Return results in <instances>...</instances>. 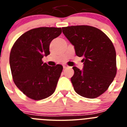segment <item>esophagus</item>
Instances as JSON below:
<instances>
[{
	"instance_id": "obj_1",
	"label": "esophagus",
	"mask_w": 127,
	"mask_h": 127,
	"mask_svg": "<svg viewBox=\"0 0 127 127\" xmlns=\"http://www.w3.org/2000/svg\"><path fill=\"white\" fill-rule=\"evenodd\" d=\"M69 66L67 65L66 64H64V65H63V67H64V69H65V68H67V67H68Z\"/></svg>"
}]
</instances>
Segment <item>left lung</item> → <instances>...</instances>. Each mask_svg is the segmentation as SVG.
Instances as JSON below:
<instances>
[{
    "label": "left lung",
    "instance_id": "left-lung-1",
    "mask_svg": "<svg viewBox=\"0 0 127 127\" xmlns=\"http://www.w3.org/2000/svg\"><path fill=\"white\" fill-rule=\"evenodd\" d=\"M65 36L74 46L77 57H83V69L73 67L71 77L77 94L88 98L104 94L116 74V55L113 42L103 32L88 25L62 28Z\"/></svg>",
    "mask_w": 127,
    "mask_h": 127
}]
</instances>
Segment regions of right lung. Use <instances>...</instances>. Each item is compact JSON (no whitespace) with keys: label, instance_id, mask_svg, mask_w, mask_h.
Here are the masks:
<instances>
[{"label":"right lung","instance_id":"obj_1","mask_svg":"<svg viewBox=\"0 0 127 127\" xmlns=\"http://www.w3.org/2000/svg\"><path fill=\"white\" fill-rule=\"evenodd\" d=\"M61 28L39 27L22 34L11 50L9 64L14 83L28 97L38 100L55 91L63 67L43 63L50 55V44L61 34Z\"/></svg>","mask_w":127,"mask_h":127}]
</instances>
